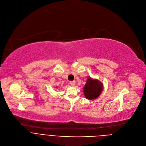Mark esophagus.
<instances>
[{
    "mask_svg": "<svg viewBox=\"0 0 146 146\" xmlns=\"http://www.w3.org/2000/svg\"><path fill=\"white\" fill-rule=\"evenodd\" d=\"M70 84H71L72 86H74L75 84H76V81H72L70 82Z\"/></svg>",
    "mask_w": 146,
    "mask_h": 146,
    "instance_id": "esophagus-1",
    "label": "esophagus"
}]
</instances>
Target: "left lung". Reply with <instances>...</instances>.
<instances>
[{"instance_id":"1","label":"left lung","mask_w":146,"mask_h":146,"mask_svg":"<svg viewBox=\"0 0 146 146\" xmlns=\"http://www.w3.org/2000/svg\"><path fill=\"white\" fill-rule=\"evenodd\" d=\"M103 87V84L98 80L89 77L86 84L83 88L86 98L89 100H92L98 98L102 93Z\"/></svg>"}]
</instances>
